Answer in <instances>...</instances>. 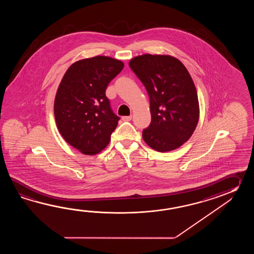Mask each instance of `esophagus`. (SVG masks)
<instances>
[{"label":"esophagus","instance_id":"obj_1","mask_svg":"<svg viewBox=\"0 0 254 254\" xmlns=\"http://www.w3.org/2000/svg\"><path fill=\"white\" fill-rule=\"evenodd\" d=\"M122 119H123V121H125V122H129V121L131 120V116H124Z\"/></svg>","mask_w":254,"mask_h":254}]
</instances>
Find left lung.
Returning <instances> with one entry per match:
<instances>
[{
    "mask_svg": "<svg viewBox=\"0 0 254 254\" xmlns=\"http://www.w3.org/2000/svg\"><path fill=\"white\" fill-rule=\"evenodd\" d=\"M130 69L150 98L151 122L142 138L153 150L173 151L193 133L199 121V102L189 71L170 55L143 54L130 60Z\"/></svg>",
    "mask_w": 254,
    "mask_h": 254,
    "instance_id": "8db88e82",
    "label": "left lung"
}]
</instances>
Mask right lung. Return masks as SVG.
Segmentation results:
<instances>
[{
    "label": "right lung",
    "mask_w": 254,
    "mask_h": 254,
    "mask_svg": "<svg viewBox=\"0 0 254 254\" xmlns=\"http://www.w3.org/2000/svg\"><path fill=\"white\" fill-rule=\"evenodd\" d=\"M124 66L106 56L81 60L70 65L60 83L54 101L57 128L70 145L84 154L102 151L118 125L120 117L105 91Z\"/></svg>",
    "instance_id": "1"
}]
</instances>
